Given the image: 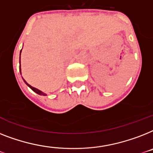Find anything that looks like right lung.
I'll return each mask as SVG.
<instances>
[{"label": "right lung", "mask_w": 153, "mask_h": 153, "mask_svg": "<svg viewBox=\"0 0 153 153\" xmlns=\"http://www.w3.org/2000/svg\"><path fill=\"white\" fill-rule=\"evenodd\" d=\"M21 51H22V50H21ZM20 54H21V52H20ZM19 71H20V74H21V69H20V66H19ZM23 81H24V82H25V83H26V84H27V85H28V86H29V87L30 88V89H31L32 90H33V91H34V92H35V93H37V94H39V95H43V96H45V94H43V93H42V91H40V90H39V89H36V88L33 87V86H31V85H30L29 84H28V83H27V82H26V81L24 80V79H23Z\"/></svg>", "instance_id": "obj_1"}]
</instances>
